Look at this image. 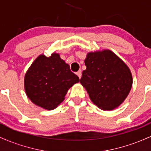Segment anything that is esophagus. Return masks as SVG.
I'll use <instances>...</instances> for the list:
<instances>
[{
  "label": "esophagus",
  "instance_id": "esophagus-1",
  "mask_svg": "<svg viewBox=\"0 0 151 151\" xmlns=\"http://www.w3.org/2000/svg\"><path fill=\"white\" fill-rule=\"evenodd\" d=\"M76 74H77V75L78 76V77H79V79H81V70L78 71V72Z\"/></svg>",
  "mask_w": 151,
  "mask_h": 151
}]
</instances>
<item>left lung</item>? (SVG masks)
<instances>
[{
  "mask_svg": "<svg viewBox=\"0 0 151 151\" xmlns=\"http://www.w3.org/2000/svg\"><path fill=\"white\" fill-rule=\"evenodd\" d=\"M81 84L91 101L100 109L118 108L128 96L133 84L129 67L109 50L90 52L84 60Z\"/></svg>",
  "mask_w": 151,
  "mask_h": 151,
  "instance_id": "8db88e82",
  "label": "left lung"
}]
</instances>
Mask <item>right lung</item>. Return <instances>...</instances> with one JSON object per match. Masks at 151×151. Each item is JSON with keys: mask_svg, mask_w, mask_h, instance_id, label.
<instances>
[{"mask_svg": "<svg viewBox=\"0 0 151 151\" xmlns=\"http://www.w3.org/2000/svg\"><path fill=\"white\" fill-rule=\"evenodd\" d=\"M79 81L68 64L58 53L53 52L48 58L40 55L34 60L25 73L24 87L34 104L53 110L65 100L69 89Z\"/></svg>", "mask_w": 151, "mask_h": 151, "instance_id": "right-lung-1", "label": "right lung"}]
</instances>
